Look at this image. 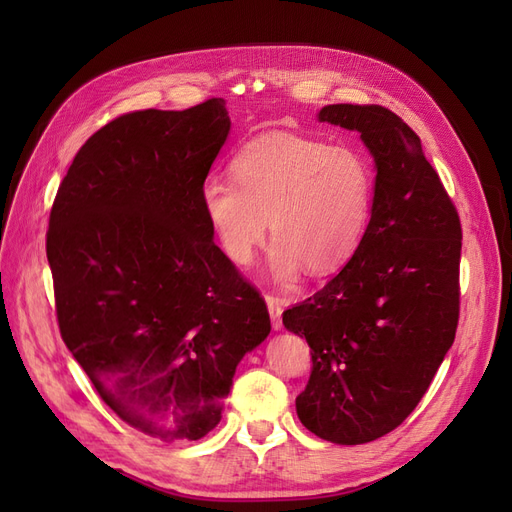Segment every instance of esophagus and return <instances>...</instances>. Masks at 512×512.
<instances>
[{"instance_id": "obj_1", "label": "esophagus", "mask_w": 512, "mask_h": 512, "mask_svg": "<svg viewBox=\"0 0 512 512\" xmlns=\"http://www.w3.org/2000/svg\"><path fill=\"white\" fill-rule=\"evenodd\" d=\"M267 307L271 314L273 329H282V312H284V299L275 297V294H267Z\"/></svg>"}]
</instances>
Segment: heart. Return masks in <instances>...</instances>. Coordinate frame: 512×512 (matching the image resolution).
<instances>
[{
	"mask_svg": "<svg viewBox=\"0 0 512 512\" xmlns=\"http://www.w3.org/2000/svg\"><path fill=\"white\" fill-rule=\"evenodd\" d=\"M228 177H209L200 205L222 250L235 265H250L271 237L277 282L329 273L356 252L371 218L374 166L359 147L331 145L301 134L273 132L245 143Z\"/></svg>",
	"mask_w": 512,
	"mask_h": 512,
	"instance_id": "obj_1",
	"label": "heart"
}]
</instances>
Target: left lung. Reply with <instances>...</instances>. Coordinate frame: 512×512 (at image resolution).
<instances>
[{
	"label": "left lung",
	"instance_id": "left-lung-1",
	"mask_svg": "<svg viewBox=\"0 0 512 512\" xmlns=\"http://www.w3.org/2000/svg\"><path fill=\"white\" fill-rule=\"evenodd\" d=\"M318 119L361 134L378 170L374 207L346 267L282 320L312 354L301 423L365 444L406 421L455 342L461 222L421 138L389 108L329 104Z\"/></svg>",
	"mask_w": 512,
	"mask_h": 512
}]
</instances>
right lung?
<instances>
[{
  "instance_id": "add662e5",
  "label": "right lung",
  "mask_w": 512,
  "mask_h": 512,
  "mask_svg": "<svg viewBox=\"0 0 512 512\" xmlns=\"http://www.w3.org/2000/svg\"><path fill=\"white\" fill-rule=\"evenodd\" d=\"M228 130L222 98L115 117L74 156L46 232L61 339L123 423L166 442L220 423L271 331L200 205Z\"/></svg>"
}]
</instances>
